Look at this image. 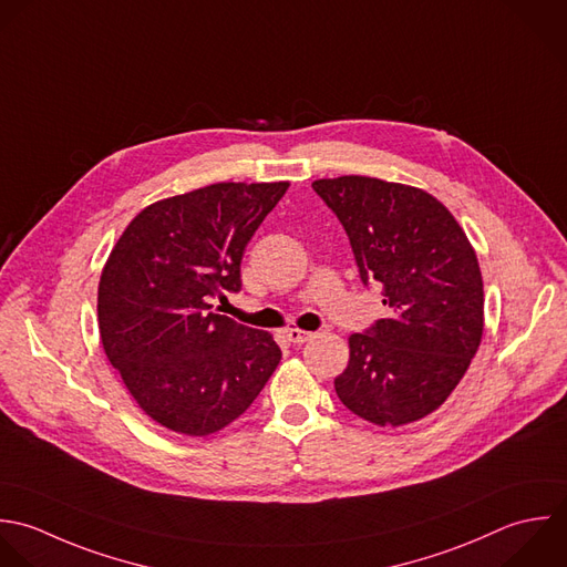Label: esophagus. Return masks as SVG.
<instances>
[{
  "label": "esophagus",
  "mask_w": 567,
  "mask_h": 567,
  "mask_svg": "<svg viewBox=\"0 0 567 567\" xmlns=\"http://www.w3.org/2000/svg\"><path fill=\"white\" fill-rule=\"evenodd\" d=\"M287 338H289V342H293V344H305V342L311 338V333H309V331H302V329H287Z\"/></svg>",
  "instance_id": "esophagus-1"
}]
</instances>
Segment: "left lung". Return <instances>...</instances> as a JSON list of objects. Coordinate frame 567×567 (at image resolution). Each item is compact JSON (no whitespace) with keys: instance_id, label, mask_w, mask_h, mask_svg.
Returning a JSON list of instances; mask_svg holds the SVG:
<instances>
[{"instance_id":"1","label":"left lung","mask_w":567,"mask_h":567,"mask_svg":"<svg viewBox=\"0 0 567 567\" xmlns=\"http://www.w3.org/2000/svg\"><path fill=\"white\" fill-rule=\"evenodd\" d=\"M342 223L362 276L382 285L391 316L349 338L340 402L378 426L437 411L484 333V280L455 216L429 192L371 176L313 181Z\"/></svg>"}]
</instances>
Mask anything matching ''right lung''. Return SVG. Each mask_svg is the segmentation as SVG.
I'll list each match as a JSON object with an SVG mask.
<instances>
[{
    "label": "right lung",
    "instance_id": "obj_1",
    "mask_svg": "<svg viewBox=\"0 0 567 567\" xmlns=\"http://www.w3.org/2000/svg\"><path fill=\"white\" fill-rule=\"evenodd\" d=\"M289 183H214L138 212L99 280V333L141 411L212 435L258 398L282 353L271 333L214 313L240 291V260Z\"/></svg>",
    "mask_w": 567,
    "mask_h": 567
}]
</instances>
